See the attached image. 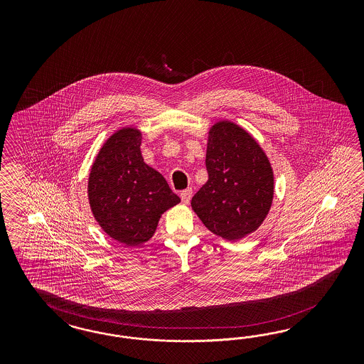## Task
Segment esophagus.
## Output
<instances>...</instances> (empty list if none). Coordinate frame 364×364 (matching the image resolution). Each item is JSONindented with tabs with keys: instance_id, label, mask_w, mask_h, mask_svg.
<instances>
[{
	"instance_id": "34e87169",
	"label": "esophagus",
	"mask_w": 364,
	"mask_h": 364,
	"mask_svg": "<svg viewBox=\"0 0 364 364\" xmlns=\"http://www.w3.org/2000/svg\"><path fill=\"white\" fill-rule=\"evenodd\" d=\"M180 196H181V201H183L186 205L189 204L191 198H192V188H187L186 191H183V192L180 193Z\"/></svg>"
}]
</instances>
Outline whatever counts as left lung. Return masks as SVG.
Wrapping results in <instances>:
<instances>
[{
	"mask_svg": "<svg viewBox=\"0 0 364 364\" xmlns=\"http://www.w3.org/2000/svg\"><path fill=\"white\" fill-rule=\"evenodd\" d=\"M205 166L208 181L191 201L198 219L230 242L256 231L274 200V171L263 148L244 128L223 120L208 132Z\"/></svg>",
	"mask_w": 364,
	"mask_h": 364,
	"instance_id": "left-lung-1",
	"label": "left lung"
}]
</instances>
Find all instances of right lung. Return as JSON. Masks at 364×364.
<instances>
[{"instance_id": "1", "label": "right lung", "mask_w": 364, "mask_h": 364, "mask_svg": "<svg viewBox=\"0 0 364 364\" xmlns=\"http://www.w3.org/2000/svg\"><path fill=\"white\" fill-rule=\"evenodd\" d=\"M141 132L125 127L104 143L90 168L89 205L102 231L134 247L148 242L166 210L180 203L166 178L144 163Z\"/></svg>"}]
</instances>
